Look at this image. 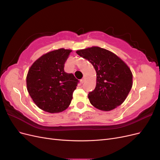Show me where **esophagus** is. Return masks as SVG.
<instances>
[{
  "label": "esophagus",
  "mask_w": 160,
  "mask_h": 160,
  "mask_svg": "<svg viewBox=\"0 0 160 160\" xmlns=\"http://www.w3.org/2000/svg\"><path fill=\"white\" fill-rule=\"evenodd\" d=\"M84 82H85V78H83V79H81V83H83Z\"/></svg>",
  "instance_id": "34e87169"
}]
</instances>
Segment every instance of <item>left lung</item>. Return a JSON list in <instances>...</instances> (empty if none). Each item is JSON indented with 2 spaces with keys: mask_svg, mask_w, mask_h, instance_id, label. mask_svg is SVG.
Masks as SVG:
<instances>
[{
  "mask_svg": "<svg viewBox=\"0 0 160 160\" xmlns=\"http://www.w3.org/2000/svg\"><path fill=\"white\" fill-rule=\"evenodd\" d=\"M77 53L93 65L97 83L88 98L95 108L110 111L126 99L133 85V77L128 65L114 53L98 47L79 50Z\"/></svg>",
  "mask_w": 160,
  "mask_h": 160,
  "instance_id": "8db88e82",
  "label": "left lung"
}]
</instances>
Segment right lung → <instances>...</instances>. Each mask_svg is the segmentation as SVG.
Returning a JSON list of instances; mask_svg holds the SVG:
<instances>
[{"label":"right lung","instance_id":"add662e5","mask_svg":"<svg viewBox=\"0 0 160 160\" xmlns=\"http://www.w3.org/2000/svg\"><path fill=\"white\" fill-rule=\"evenodd\" d=\"M71 50L59 49L41 56L31 67L27 77L28 93L35 103L49 113L65 110L79 81L64 71Z\"/></svg>","mask_w":160,"mask_h":160}]
</instances>
